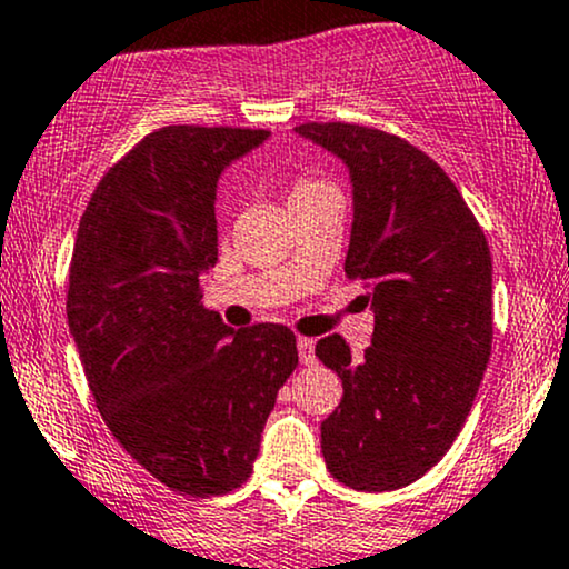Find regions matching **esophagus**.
Here are the masks:
<instances>
[{
    "mask_svg": "<svg viewBox=\"0 0 569 569\" xmlns=\"http://www.w3.org/2000/svg\"><path fill=\"white\" fill-rule=\"evenodd\" d=\"M297 351H299V361H302V365H313V361H316V340H310V337H299Z\"/></svg>",
    "mask_w": 569,
    "mask_h": 569,
    "instance_id": "34e87169",
    "label": "esophagus"
}]
</instances>
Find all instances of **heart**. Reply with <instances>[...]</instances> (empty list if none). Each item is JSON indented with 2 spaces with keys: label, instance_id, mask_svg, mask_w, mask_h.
<instances>
[{
  "label": "heart",
  "instance_id": "1",
  "mask_svg": "<svg viewBox=\"0 0 569 569\" xmlns=\"http://www.w3.org/2000/svg\"><path fill=\"white\" fill-rule=\"evenodd\" d=\"M332 189L329 183H323V180L318 178H310V174H297V178H291L289 183V202H305V199L316 197V193Z\"/></svg>",
  "mask_w": 569,
  "mask_h": 569
}]
</instances>
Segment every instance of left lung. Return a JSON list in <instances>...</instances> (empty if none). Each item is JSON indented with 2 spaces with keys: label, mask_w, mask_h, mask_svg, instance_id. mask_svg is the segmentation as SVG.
<instances>
[{
  "label": "left lung",
  "mask_w": 569,
  "mask_h": 569,
  "mask_svg": "<svg viewBox=\"0 0 569 569\" xmlns=\"http://www.w3.org/2000/svg\"><path fill=\"white\" fill-rule=\"evenodd\" d=\"M295 132L346 164L353 193L348 278L367 280L370 348L340 335L316 356L342 380L321 423L327 470L359 491H395L446 457L491 353V253L446 172L402 137L356 123Z\"/></svg>",
  "instance_id": "left-lung-1"
}]
</instances>
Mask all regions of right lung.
<instances>
[{
    "label": "right lung",
    "instance_id": "right-lung-1",
    "mask_svg": "<svg viewBox=\"0 0 569 569\" xmlns=\"http://www.w3.org/2000/svg\"><path fill=\"white\" fill-rule=\"evenodd\" d=\"M264 129L164 127L99 180L80 218L67 321L116 440L191 497L248 480L297 337L234 329L202 305L218 261L216 191Z\"/></svg>",
    "mask_w": 569,
    "mask_h": 569
}]
</instances>
